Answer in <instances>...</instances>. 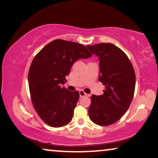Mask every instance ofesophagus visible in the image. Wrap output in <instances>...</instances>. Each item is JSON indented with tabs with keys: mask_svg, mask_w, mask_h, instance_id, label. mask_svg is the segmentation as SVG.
<instances>
[{
	"mask_svg": "<svg viewBox=\"0 0 158 158\" xmlns=\"http://www.w3.org/2000/svg\"><path fill=\"white\" fill-rule=\"evenodd\" d=\"M79 94H80V97L81 98H83V97H85V96H87V94L84 92L83 90H80Z\"/></svg>",
	"mask_w": 158,
	"mask_h": 158,
	"instance_id": "obj_1",
	"label": "esophagus"
}]
</instances>
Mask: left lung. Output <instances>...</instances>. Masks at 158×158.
<instances>
[{
    "label": "left lung",
    "mask_w": 158,
    "mask_h": 158,
    "mask_svg": "<svg viewBox=\"0 0 158 158\" xmlns=\"http://www.w3.org/2000/svg\"><path fill=\"white\" fill-rule=\"evenodd\" d=\"M99 57V81L106 86L104 93L91 96L89 117L101 126L113 124L126 113L133 98L135 73L128 57L112 43L87 45Z\"/></svg>",
    "instance_id": "obj_1"
}]
</instances>
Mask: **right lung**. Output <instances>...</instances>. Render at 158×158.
<instances>
[{
    "label": "right lung",
    "instance_id": "obj_1",
    "mask_svg": "<svg viewBox=\"0 0 158 158\" xmlns=\"http://www.w3.org/2000/svg\"><path fill=\"white\" fill-rule=\"evenodd\" d=\"M91 56L82 44L57 39L33 58L28 72L30 93L36 113L47 125L60 127L71 121L79 93L68 90L61 84H65L75 61Z\"/></svg>",
    "mask_w": 158,
    "mask_h": 158
}]
</instances>
